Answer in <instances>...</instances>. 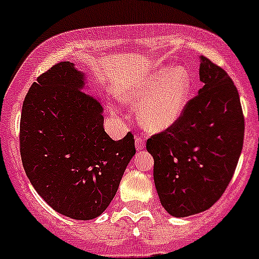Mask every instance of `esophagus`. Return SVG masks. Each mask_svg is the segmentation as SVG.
Here are the masks:
<instances>
[{"label": "esophagus", "instance_id": "1", "mask_svg": "<svg viewBox=\"0 0 259 259\" xmlns=\"http://www.w3.org/2000/svg\"><path fill=\"white\" fill-rule=\"evenodd\" d=\"M135 144H137V148L139 149V150H142V149H144L145 139L142 135H137V137H135Z\"/></svg>", "mask_w": 259, "mask_h": 259}]
</instances>
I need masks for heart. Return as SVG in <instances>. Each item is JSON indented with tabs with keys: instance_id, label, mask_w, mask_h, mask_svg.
Returning <instances> with one entry per match:
<instances>
[{
	"instance_id": "b5f03b06",
	"label": "heart",
	"mask_w": 259,
	"mask_h": 259,
	"mask_svg": "<svg viewBox=\"0 0 259 259\" xmlns=\"http://www.w3.org/2000/svg\"><path fill=\"white\" fill-rule=\"evenodd\" d=\"M192 88V75L185 67H161L151 72L125 96L132 106H142L140 120L150 132L173 126L184 111Z\"/></svg>"
}]
</instances>
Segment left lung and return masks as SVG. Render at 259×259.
Instances as JSON below:
<instances>
[{
    "instance_id": "1",
    "label": "left lung",
    "mask_w": 259,
    "mask_h": 259,
    "mask_svg": "<svg viewBox=\"0 0 259 259\" xmlns=\"http://www.w3.org/2000/svg\"><path fill=\"white\" fill-rule=\"evenodd\" d=\"M204 83L178 121L151 135L154 183L164 209L188 217L209 209L233 178L244 139V116L236 85L221 66L200 57Z\"/></svg>"
}]
</instances>
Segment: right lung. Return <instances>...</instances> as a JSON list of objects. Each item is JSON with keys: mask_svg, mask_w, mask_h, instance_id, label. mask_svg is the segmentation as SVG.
<instances>
[{"mask_svg": "<svg viewBox=\"0 0 259 259\" xmlns=\"http://www.w3.org/2000/svg\"><path fill=\"white\" fill-rule=\"evenodd\" d=\"M83 85L70 61L37 77L22 105L20 153L26 176L52 209L89 221L109 207L137 149L130 132L117 142L106 134L103 106Z\"/></svg>", "mask_w": 259, "mask_h": 259, "instance_id": "add662e5", "label": "right lung"}]
</instances>
